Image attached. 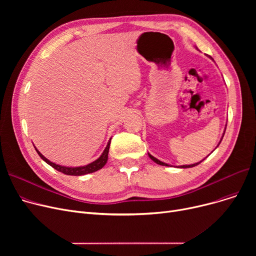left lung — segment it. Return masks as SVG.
Wrapping results in <instances>:
<instances>
[{
  "instance_id": "obj_1",
  "label": "left lung",
  "mask_w": 256,
  "mask_h": 256,
  "mask_svg": "<svg viewBox=\"0 0 256 256\" xmlns=\"http://www.w3.org/2000/svg\"><path fill=\"white\" fill-rule=\"evenodd\" d=\"M225 130H226V128H225ZM224 132H223V136H224ZM223 136H222V138H221V141H222V139H223ZM221 141L219 142V144L221 143ZM218 144V145H219ZM148 156H150V158L154 160V163H156V164H158V165H162V166H170V165H168V164H166V163H164V162H160V160H158L156 158H154V156H152L150 154H148ZM202 160H200V162H198V163H195V164H191V165H182V166H180V168H191V167H194V166H197V165H199L201 162H202Z\"/></svg>"
}]
</instances>
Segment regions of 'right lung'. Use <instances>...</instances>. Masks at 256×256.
Returning a JSON list of instances; mask_svg holds the SVG:
<instances>
[{
  "label": "right lung",
  "mask_w": 256,
  "mask_h": 256,
  "mask_svg": "<svg viewBox=\"0 0 256 256\" xmlns=\"http://www.w3.org/2000/svg\"><path fill=\"white\" fill-rule=\"evenodd\" d=\"M111 139L109 140V142H108L104 150L102 152V156L96 158L94 162L88 164V165H85V166H80V167H66V166H61V165H58V164H55L50 162V160H48L46 156H44L42 154H40V152L35 147V150L37 152V154H39V156L42 158L46 163H48L50 166H52L54 169H56L64 174H66V176H85V174H88V173H92V172H96L100 169H102L108 160V154H109V148H110V144H111Z\"/></svg>",
  "instance_id": "right-lung-1"
}]
</instances>
